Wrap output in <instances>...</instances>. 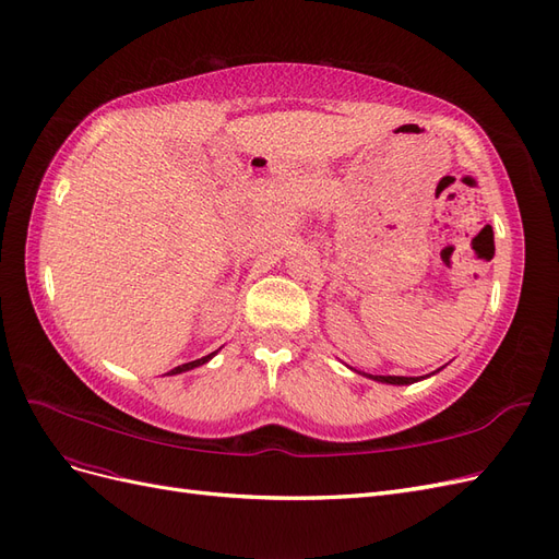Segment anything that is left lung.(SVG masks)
Returning a JSON list of instances; mask_svg holds the SVG:
<instances>
[{"instance_id": "8db88e82", "label": "left lung", "mask_w": 559, "mask_h": 559, "mask_svg": "<svg viewBox=\"0 0 559 559\" xmlns=\"http://www.w3.org/2000/svg\"><path fill=\"white\" fill-rule=\"evenodd\" d=\"M374 381H381V384H395V386H405V384H414L419 381V377H384V374H368Z\"/></svg>"}]
</instances>
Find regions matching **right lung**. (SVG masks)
<instances>
[{
	"label": "right lung",
	"instance_id": "right-lung-1",
	"mask_svg": "<svg viewBox=\"0 0 559 559\" xmlns=\"http://www.w3.org/2000/svg\"><path fill=\"white\" fill-rule=\"evenodd\" d=\"M217 354V350H213V354H209V356H203V358H199V360H191V362H185V365H178V368L175 370H170L168 374H180V372H187V370H194V368H199V365H203V362H209L213 356Z\"/></svg>",
	"mask_w": 559,
	"mask_h": 559
}]
</instances>
